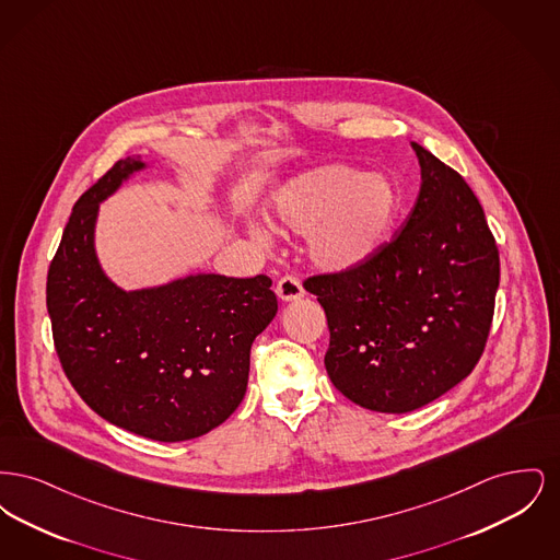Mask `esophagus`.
I'll use <instances>...</instances> for the list:
<instances>
[{"label": "esophagus", "instance_id": "obj_1", "mask_svg": "<svg viewBox=\"0 0 560 560\" xmlns=\"http://www.w3.org/2000/svg\"><path fill=\"white\" fill-rule=\"evenodd\" d=\"M275 292L279 295V300L293 302V300H300L304 295V288L300 285V281L295 277H283V279L277 281Z\"/></svg>", "mask_w": 560, "mask_h": 560}]
</instances>
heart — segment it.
Wrapping results in <instances>:
<instances>
[{
    "label": "heart",
    "instance_id": "heart-1",
    "mask_svg": "<svg viewBox=\"0 0 560 560\" xmlns=\"http://www.w3.org/2000/svg\"><path fill=\"white\" fill-rule=\"evenodd\" d=\"M272 215L292 233L306 236V254L323 272H347L368 265L386 245L400 212L399 187L384 174L350 165H323L279 188ZM258 240L268 229L254 226Z\"/></svg>",
    "mask_w": 560,
    "mask_h": 560
}]
</instances>
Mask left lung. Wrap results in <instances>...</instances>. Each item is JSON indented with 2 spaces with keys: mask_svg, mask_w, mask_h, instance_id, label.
I'll use <instances>...</instances> for the list:
<instances>
[{
  "mask_svg": "<svg viewBox=\"0 0 560 560\" xmlns=\"http://www.w3.org/2000/svg\"><path fill=\"white\" fill-rule=\"evenodd\" d=\"M422 187L399 233L368 265L319 275L325 370L347 399L407 413L439 399L479 363L500 285V254L464 178L411 142Z\"/></svg>",
  "mask_w": 560,
  "mask_h": 560,
  "instance_id": "left-lung-1",
  "label": "left lung"
}]
</instances>
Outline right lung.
Returning a JSON list of instances; mask_svg holds the SVG:
<instances>
[{
    "label": "right lung",
    "mask_w": 560,
    "mask_h": 560,
    "mask_svg": "<svg viewBox=\"0 0 560 560\" xmlns=\"http://www.w3.org/2000/svg\"><path fill=\"white\" fill-rule=\"evenodd\" d=\"M149 163L117 161L75 203L48 270L62 370L101 418L178 443L220 427L245 397L249 348L277 315L267 275L195 272L124 290L96 254L101 203Z\"/></svg>",
    "instance_id": "1"
}]
</instances>
